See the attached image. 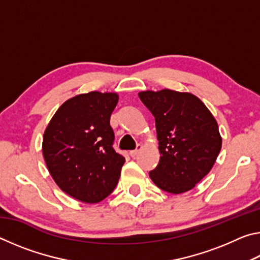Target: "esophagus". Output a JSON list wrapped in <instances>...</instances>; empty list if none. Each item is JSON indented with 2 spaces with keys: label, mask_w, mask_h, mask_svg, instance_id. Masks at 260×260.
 I'll list each match as a JSON object with an SVG mask.
<instances>
[{
  "label": "esophagus",
  "mask_w": 260,
  "mask_h": 260,
  "mask_svg": "<svg viewBox=\"0 0 260 260\" xmlns=\"http://www.w3.org/2000/svg\"><path fill=\"white\" fill-rule=\"evenodd\" d=\"M142 150V146H141V144H138V146H136V149L135 150H132V151H129V156L131 157H135V156H138V153Z\"/></svg>",
  "instance_id": "1"
}]
</instances>
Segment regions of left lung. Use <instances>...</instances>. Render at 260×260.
Instances as JSON below:
<instances>
[{
    "mask_svg": "<svg viewBox=\"0 0 260 260\" xmlns=\"http://www.w3.org/2000/svg\"><path fill=\"white\" fill-rule=\"evenodd\" d=\"M139 98L156 120L160 159L149 172L161 190L182 193L212 169L221 149L213 114L191 93L161 89L140 91Z\"/></svg>",
    "mask_w": 260,
    "mask_h": 260,
    "instance_id": "left-lung-1",
    "label": "left lung"
}]
</instances>
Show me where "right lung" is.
Returning a JSON list of instances; mask_svg holds the SVG:
<instances>
[{"label":"right lung","instance_id":"obj_1","mask_svg":"<svg viewBox=\"0 0 260 260\" xmlns=\"http://www.w3.org/2000/svg\"><path fill=\"white\" fill-rule=\"evenodd\" d=\"M117 93L89 91L60 105L46 127L42 153L57 186L82 203L103 201L116 188L125 158L114 151L110 116Z\"/></svg>","mask_w":260,"mask_h":260}]
</instances>
